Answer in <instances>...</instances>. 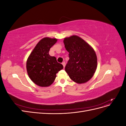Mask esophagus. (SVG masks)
Listing matches in <instances>:
<instances>
[{"instance_id":"obj_1","label":"esophagus","mask_w":126,"mask_h":126,"mask_svg":"<svg viewBox=\"0 0 126 126\" xmlns=\"http://www.w3.org/2000/svg\"><path fill=\"white\" fill-rule=\"evenodd\" d=\"M62 64H63V68L65 67V66H66V63H64V62H63V63H62Z\"/></svg>"}]
</instances>
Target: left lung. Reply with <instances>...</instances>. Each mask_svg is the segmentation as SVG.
Returning <instances> with one entry per match:
<instances>
[{
  "label": "left lung",
  "instance_id": "1",
  "mask_svg": "<svg viewBox=\"0 0 126 126\" xmlns=\"http://www.w3.org/2000/svg\"><path fill=\"white\" fill-rule=\"evenodd\" d=\"M63 43L69 52V60L65 71L70 78L78 83L89 81L97 67V58L94 49L84 40L75 35L65 38Z\"/></svg>",
  "mask_w": 126,
  "mask_h": 126
}]
</instances>
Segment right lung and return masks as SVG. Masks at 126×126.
<instances>
[{
    "mask_svg": "<svg viewBox=\"0 0 126 126\" xmlns=\"http://www.w3.org/2000/svg\"><path fill=\"white\" fill-rule=\"evenodd\" d=\"M57 41L56 38L45 37L40 40L27 60L26 68L30 79L40 87L50 86L55 81L56 74L63 69L55 57L49 51Z\"/></svg>",
    "mask_w": 126,
    "mask_h": 126,
    "instance_id": "right-lung-1",
    "label": "right lung"
}]
</instances>
